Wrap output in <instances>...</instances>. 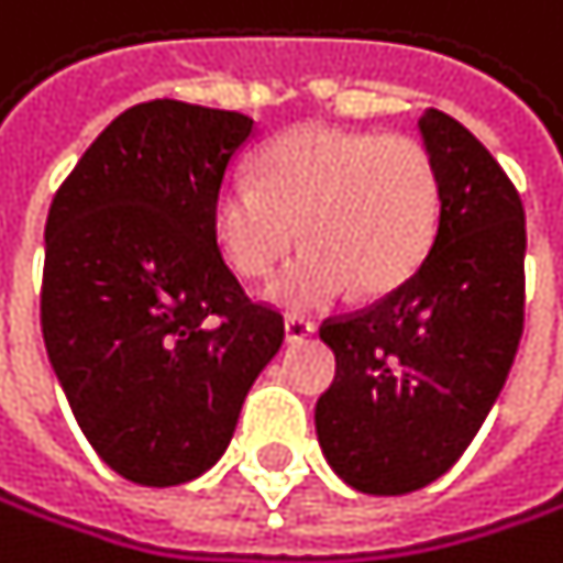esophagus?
<instances>
[{
	"label": "esophagus",
	"instance_id": "1",
	"mask_svg": "<svg viewBox=\"0 0 563 563\" xmlns=\"http://www.w3.org/2000/svg\"><path fill=\"white\" fill-rule=\"evenodd\" d=\"M313 331H317V323H313L310 317H300V313H290V317H287V341H290V344L307 341Z\"/></svg>",
	"mask_w": 563,
	"mask_h": 563
}]
</instances>
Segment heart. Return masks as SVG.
I'll return each mask as SVG.
<instances>
[{
    "instance_id": "b5f03b06",
    "label": "heart",
    "mask_w": 563,
    "mask_h": 563,
    "mask_svg": "<svg viewBox=\"0 0 563 563\" xmlns=\"http://www.w3.org/2000/svg\"><path fill=\"white\" fill-rule=\"evenodd\" d=\"M442 181L432 151L408 134L307 124L260 155V178L216 191V240L235 273L269 276L303 229L310 243L269 287L287 310H317L357 287L388 294L432 250Z\"/></svg>"
}]
</instances>
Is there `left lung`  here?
Listing matches in <instances>:
<instances>
[{
	"instance_id": "1",
	"label": "left lung",
	"mask_w": 563,
	"mask_h": 563,
	"mask_svg": "<svg viewBox=\"0 0 563 563\" xmlns=\"http://www.w3.org/2000/svg\"><path fill=\"white\" fill-rule=\"evenodd\" d=\"M419 131L442 181L429 256L372 307L320 323L338 375L317 401V439L372 496L416 493L463 456L523 334L520 191L456 118L432 107Z\"/></svg>"
}]
</instances>
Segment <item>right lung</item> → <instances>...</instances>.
Returning a JSON list of instances; mask_svg holds the SVG:
<instances>
[{
	"mask_svg": "<svg viewBox=\"0 0 563 563\" xmlns=\"http://www.w3.org/2000/svg\"><path fill=\"white\" fill-rule=\"evenodd\" d=\"M250 134L240 111L134 103L49 206L46 354L97 456L141 486L216 466L284 344V313L246 297L216 240V191Z\"/></svg>",
	"mask_w": 563,
	"mask_h": 563,
	"instance_id": "obj_1",
	"label": "right lung"
}]
</instances>
